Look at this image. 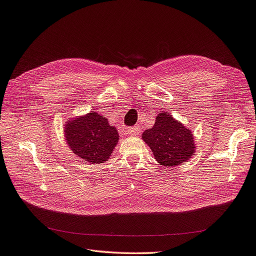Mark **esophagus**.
I'll return each instance as SVG.
<instances>
[{
	"label": "esophagus",
	"mask_w": 256,
	"mask_h": 256,
	"mask_svg": "<svg viewBox=\"0 0 256 256\" xmlns=\"http://www.w3.org/2000/svg\"><path fill=\"white\" fill-rule=\"evenodd\" d=\"M139 131H140V128L138 127V126H136V127L128 128L126 132H127L129 136H136V134H139Z\"/></svg>",
	"instance_id": "34e87169"
}]
</instances>
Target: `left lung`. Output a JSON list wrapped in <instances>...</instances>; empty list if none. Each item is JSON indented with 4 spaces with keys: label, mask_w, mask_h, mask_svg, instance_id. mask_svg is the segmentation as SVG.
Masks as SVG:
<instances>
[{
    "label": "left lung",
    "mask_w": 256,
    "mask_h": 256,
    "mask_svg": "<svg viewBox=\"0 0 256 256\" xmlns=\"http://www.w3.org/2000/svg\"><path fill=\"white\" fill-rule=\"evenodd\" d=\"M142 140L164 167H176L194 156L196 144L192 131L167 112L156 116L154 126L145 130Z\"/></svg>",
    "instance_id": "8db88e82"
}]
</instances>
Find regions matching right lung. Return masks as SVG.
I'll return each instance as SVG.
<instances>
[{
	"label": "right lung",
	"instance_id": "1",
	"mask_svg": "<svg viewBox=\"0 0 256 256\" xmlns=\"http://www.w3.org/2000/svg\"><path fill=\"white\" fill-rule=\"evenodd\" d=\"M64 126L68 146L89 164L106 162L118 143V131L104 116L94 111L68 120Z\"/></svg>",
	"mask_w": 256,
	"mask_h": 256
}]
</instances>
